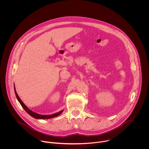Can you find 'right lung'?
Returning <instances> with one entry per match:
<instances>
[{
	"mask_svg": "<svg viewBox=\"0 0 149 149\" xmlns=\"http://www.w3.org/2000/svg\"><path fill=\"white\" fill-rule=\"evenodd\" d=\"M14 91H15V95H16V97L18 100V102H19V103L21 104L22 107L23 108V109L26 111V112H27L30 116H31L32 117H33L34 118H36V119H50V118H54V117H56L58 115H60L63 112L64 110H62L60 112H58L57 113H53V114H52V115H40V114H38V113H37L33 111H32L31 110H30L26 106L24 103L21 100V99H20V97H19V96L18 95L17 92H16V90H15V87L14 86Z\"/></svg>",
	"mask_w": 149,
	"mask_h": 149,
	"instance_id": "add662e5",
	"label": "right lung"
}]
</instances>
